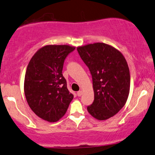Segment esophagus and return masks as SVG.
<instances>
[{
    "mask_svg": "<svg viewBox=\"0 0 155 155\" xmlns=\"http://www.w3.org/2000/svg\"><path fill=\"white\" fill-rule=\"evenodd\" d=\"M77 95H78V96H81L82 95V91H78Z\"/></svg>",
    "mask_w": 155,
    "mask_h": 155,
    "instance_id": "34e87169",
    "label": "esophagus"
}]
</instances>
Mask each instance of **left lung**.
Returning <instances> with one entry per match:
<instances>
[{"label": "left lung", "mask_w": 155, "mask_h": 155, "mask_svg": "<svg viewBox=\"0 0 155 155\" xmlns=\"http://www.w3.org/2000/svg\"><path fill=\"white\" fill-rule=\"evenodd\" d=\"M93 80L94 100L87 110L94 117L104 120L124 107L130 91V71L121 52L104 43L78 47Z\"/></svg>", "instance_id": "left-lung-1"}]
</instances>
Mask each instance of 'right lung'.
<instances>
[{
    "mask_svg": "<svg viewBox=\"0 0 155 155\" xmlns=\"http://www.w3.org/2000/svg\"><path fill=\"white\" fill-rule=\"evenodd\" d=\"M75 49L68 45L40 48L27 65L24 90L29 106L44 120L56 122L66 113L73 99L62 74L64 62Z\"/></svg>",
    "mask_w": 155,
    "mask_h": 155,
    "instance_id": "obj_1",
    "label": "right lung"
}]
</instances>
